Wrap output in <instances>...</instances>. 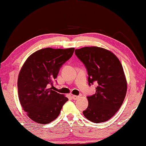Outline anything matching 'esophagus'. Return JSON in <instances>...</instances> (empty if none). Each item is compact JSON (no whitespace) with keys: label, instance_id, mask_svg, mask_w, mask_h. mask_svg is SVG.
Returning <instances> with one entry per match:
<instances>
[{"label":"esophagus","instance_id":"obj_1","mask_svg":"<svg viewBox=\"0 0 146 146\" xmlns=\"http://www.w3.org/2000/svg\"><path fill=\"white\" fill-rule=\"evenodd\" d=\"M80 98L79 96H72V98H73V99H74V100H76V99H78V98Z\"/></svg>","mask_w":146,"mask_h":146}]
</instances>
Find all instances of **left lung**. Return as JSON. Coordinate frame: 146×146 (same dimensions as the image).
Segmentation results:
<instances>
[{
    "instance_id": "1",
    "label": "left lung",
    "mask_w": 146,
    "mask_h": 146,
    "mask_svg": "<svg viewBox=\"0 0 146 146\" xmlns=\"http://www.w3.org/2000/svg\"><path fill=\"white\" fill-rule=\"evenodd\" d=\"M75 52L86 68L88 85L98 84L96 93L87 97L88 106L83 114L96 123L106 121L119 110L126 96L127 84L121 62L113 53L101 47H83Z\"/></svg>"
}]
</instances>
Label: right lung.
I'll return each mask as SVG.
<instances>
[{
    "instance_id": "1",
    "label": "right lung",
    "mask_w": 146,
    "mask_h": 146,
    "mask_svg": "<svg viewBox=\"0 0 146 146\" xmlns=\"http://www.w3.org/2000/svg\"><path fill=\"white\" fill-rule=\"evenodd\" d=\"M74 48L40 49L27 59L18 80V96L23 109L38 123L54 120L68 99L54 91V82L60 68L74 52Z\"/></svg>"
}]
</instances>
